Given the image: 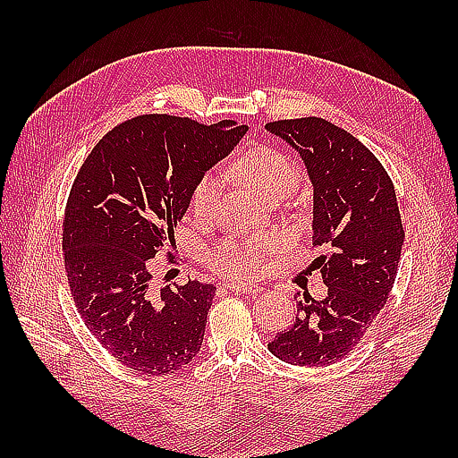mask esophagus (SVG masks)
I'll use <instances>...</instances> for the list:
<instances>
[{"instance_id": "34e87169", "label": "esophagus", "mask_w": 458, "mask_h": 458, "mask_svg": "<svg viewBox=\"0 0 458 458\" xmlns=\"http://www.w3.org/2000/svg\"><path fill=\"white\" fill-rule=\"evenodd\" d=\"M226 289L232 291V293H244V295H254L261 291V287L258 285H226Z\"/></svg>"}]
</instances>
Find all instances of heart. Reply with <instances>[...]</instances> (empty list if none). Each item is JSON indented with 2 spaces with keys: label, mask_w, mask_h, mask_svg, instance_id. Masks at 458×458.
<instances>
[{
  "label": "heart",
  "mask_w": 458,
  "mask_h": 458,
  "mask_svg": "<svg viewBox=\"0 0 458 458\" xmlns=\"http://www.w3.org/2000/svg\"><path fill=\"white\" fill-rule=\"evenodd\" d=\"M234 174L246 189L266 202L287 197L297 189L301 179L293 159L269 145H261L242 155L234 163ZM220 189L222 182L214 173H204L199 177L189 199V208L194 218L208 220L212 216ZM277 242L274 234L266 232H258L248 238H226L207 250L204 264L224 279L248 284L264 274L267 258L276 251Z\"/></svg>",
  "instance_id": "heart-1"
}]
</instances>
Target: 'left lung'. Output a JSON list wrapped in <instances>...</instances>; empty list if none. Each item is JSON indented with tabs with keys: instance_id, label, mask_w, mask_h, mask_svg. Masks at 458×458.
Here are the masks:
<instances>
[{
	"instance_id": "8db88e82",
	"label": "left lung",
	"mask_w": 458,
	"mask_h": 458,
	"mask_svg": "<svg viewBox=\"0 0 458 458\" xmlns=\"http://www.w3.org/2000/svg\"><path fill=\"white\" fill-rule=\"evenodd\" d=\"M295 148L315 187L313 244L328 293L297 301V317L267 348L295 366H330L352 352L392 293L403 226L390 174L352 133L323 118L269 122Z\"/></svg>"
}]
</instances>
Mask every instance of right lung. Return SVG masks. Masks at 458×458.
<instances>
[{
  "label": "right lung",
  "instance_id": "add662e5",
  "mask_svg": "<svg viewBox=\"0 0 458 458\" xmlns=\"http://www.w3.org/2000/svg\"><path fill=\"white\" fill-rule=\"evenodd\" d=\"M248 125L143 114L96 143L72 182L63 256L90 333L135 372L167 376L199 354L216 287H151V259L174 258V228L194 182L236 148Z\"/></svg>",
  "mask_w": 458,
  "mask_h": 458
}]
</instances>
